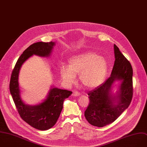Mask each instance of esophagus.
<instances>
[{"label":"esophagus","instance_id":"obj_1","mask_svg":"<svg viewBox=\"0 0 147 147\" xmlns=\"http://www.w3.org/2000/svg\"><path fill=\"white\" fill-rule=\"evenodd\" d=\"M79 95H80V93H79V92H73V93H72V96H74V97L78 96H79Z\"/></svg>","mask_w":147,"mask_h":147}]
</instances>
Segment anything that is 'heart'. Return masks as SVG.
<instances>
[{"instance_id": "b5f03b06", "label": "heart", "mask_w": 147, "mask_h": 147, "mask_svg": "<svg viewBox=\"0 0 147 147\" xmlns=\"http://www.w3.org/2000/svg\"><path fill=\"white\" fill-rule=\"evenodd\" d=\"M107 69V63L103 57L89 53L71 58L68 67L65 65L61 67L60 74L67 86L74 84L76 75H79L82 85L87 89H93L103 82Z\"/></svg>"}]
</instances>
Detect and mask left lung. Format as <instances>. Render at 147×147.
<instances>
[{
	"label": "left lung",
	"instance_id": "1",
	"mask_svg": "<svg viewBox=\"0 0 147 147\" xmlns=\"http://www.w3.org/2000/svg\"><path fill=\"white\" fill-rule=\"evenodd\" d=\"M115 60L111 76L87 93L90 103L84 112L86 120L101 127L113 122L128 108L133 97V68L130 62L114 45ZM122 81L120 90L113 94L111 85Z\"/></svg>",
	"mask_w": 147,
	"mask_h": 147
}]
</instances>
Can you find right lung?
<instances>
[{
    "mask_svg": "<svg viewBox=\"0 0 147 147\" xmlns=\"http://www.w3.org/2000/svg\"><path fill=\"white\" fill-rule=\"evenodd\" d=\"M54 45V42H39L29 46L18 59L10 81V92L21 118L32 127L40 130H48L56 123L63 109L64 100L72 92L52 88L47 98L42 102L35 105L26 104L20 95L18 74L21 65L29 57L34 54L47 57L50 55Z\"/></svg>",
    "mask_w": 147,
    "mask_h": 147,
    "instance_id": "obj_1",
    "label": "right lung"
}]
</instances>
